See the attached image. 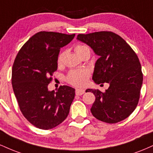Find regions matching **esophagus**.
<instances>
[{
  "mask_svg": "<svg viewBox=\"0 0 153 153\" xmlns=\"http://www.w3.org/2000/svg\"><path fill=\"white\" fill-rule=\"evenodd\" d=\"M85 93V90L84 89H78L77 88L76 90H75V94L78 95V96H81Z\"/></svg>",
  "mask_w": 153,
  "mask_h": 153,
  "instance_id": "34e87169",
  "label": "esophagus"
}]
</instances>
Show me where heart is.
<instances>
[{"label":"heart","mask_w":153,"mask_h":153,"mask_svg":"<svg viewBox=\"0 0 153 153\" xmlns=\"http://www.w3.org/2000/svg\"><path fill=\"white\" fill-rule=\"evenodd\" d=\"M86 50H89L86 46L82 45H78L75 47V51L78 55L80 56ZM64 52H61L59 54L57 57V64L60 65L62 63L63 57H64ZM89 73L88 71L87 70H77V71H72L69 73V74L67 76V81L69 82L71 85H75V86H84L87 83L88 80Z\"/></svg>","instance_id":"heart-1"}]
</instances>
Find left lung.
<instances>
[{
	"label": "left lung",
	"instance_id": "left-lung-1",
	"mask_svg": "<svg viewBox=\"0 0 153 153\" xmlns=\"http://www.w3.org/2000/svg\"><path fill=\"white\" fill-rule=\"evenodd\" d=\"M77 39L91 47L100 57L95 64L94 82L109 84L104 93L86 90L96 97L91 108L93 116L108 124L127 118L137 106L143 85V75L137 55L125 40L111 31L80 34Z\"/></svg>",
	"mask_w": 153,
	"mask_h": 153
}]
</instances>
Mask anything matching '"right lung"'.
I'll return each mask as SVG.
<instances>
[{
	"mask_svg": "<svg viewBox=\"0 0 153 153\" xmlns=\"http://www.w3.org/2000/svg\"><path fill=\"white\" fill-rule=\"evenodd\" d=\"M75 34L40 31L33 35L19 50L12 68L11 83L24 117L36 127L50 129L68 117L75 98V89L62 85L57 92L48 90L57 69L61 47Z\"/></svg>",
	"mask_w": 153,
	"mask_h": 153,
	"instance_id": "1",
	"label": "right lung"
}]
</instances>
